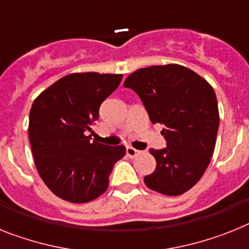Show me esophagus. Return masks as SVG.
<instances>
[{"label": "esophagus", "instance_id": "34e87169", "mask_svg": "<svg viewBox=\"0 0 249 249\" xmlns=\"http://www.w3.org/2000/svg\"><path fill=\"white\" fill-rule=\"evenodd\" d=\"M139 153H141V152L134 149L133 147H126V156L130 157V158H134V157H137Z\"/></svg>", "mask_w": 249, "mask_h": 249}]
</instances>
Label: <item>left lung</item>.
Masks as SVG:
<instances>
[{"mask_svg": "<svg viewBox=\"0 0 249 249\" xmlns=\"http://www.w3.org/2000/svg\"><path fill=\"white\" fill-rule=\"evenodd\" d=\"M124 86L141 97L150 121L164 126L167 148L149 150L157 166L144 182L163 195H182L201 178L214 153L220 121L214 89L179 64L141 68Z\"/></svg>", "mask_w": 249, "mask_h": 249, "instance_id": "8db88e82", "label": "left lung"}]
</instances>
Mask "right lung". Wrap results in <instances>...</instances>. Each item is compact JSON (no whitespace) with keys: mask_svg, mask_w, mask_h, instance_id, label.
I'll return each mask as SVG.
<instances>
[{"mask_svg":"<svg viewBox=\"0 0 249 249\" xmlns=\"http://www.w3.org/2000/svg\"><path fill=\"white\" fill-rule=\"evenodd\" d=\"M123 74L72 73L48 87L33 102L29 139L44 183L60 199L82 204L107 190L124 145L91 142L100 106L120 85Z\"/></svg>","mask_w":249,"mask_h":249,"instance_id":"add662e5","label":"right lung"}]
</instances>
